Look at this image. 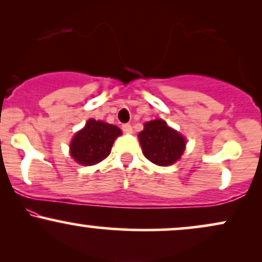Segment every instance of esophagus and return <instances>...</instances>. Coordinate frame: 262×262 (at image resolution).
Wrapping results in <instances>:
<instances>
[{"instance_id": "obj_1", "label": "esophagus", "mask_w": 262, "mask_h": 262, "mask_svg": "<svg viewBox=\"0 0 262 262\" xmlns=\"http://www.w3.org/2000/svg\"><path fill=\"white\" fill-rule=\"evenodd\" d=\"M122 130L124 132V133L127 134H130L132 132H133V128H132L130 124H128V123H125V124L122 125Z\"/></svg>"}]
</instances>
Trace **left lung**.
Masks as SVG:
<instances>
[{"label": "left lung", "instance_id": "8db88e82", "mask_svg": "<svg viewBox=\"0 0 262 262\" xmlns=\"http://www.w3.org/2000/svg\"><path fill=\"white\" fill-rule=\"evenodd\" d=\"M138 137L144 156L159 166L175 164L186 148L185 138L162 119L146 122Z\"/></svg>", "mask_w": 262, "mask_h": 262}]
</instances>
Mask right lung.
<instances>
[{"mask_svg": "<svg viewBox=\"0 0 262 262\" xmlns=\"http://www.w3.org/2000/svg\"><path fill=\"white\" fill-rule=\"evenodd\" d=\"M122 130L117 125L89 119L85 127L74 135L70 143V155L83 166L98 164L110 155L117 137Z\"/></svg>", "mask_w": 262, "mask_h": 262, "instance_id": "add662e5", "label": "right lung"}]
</instances>
